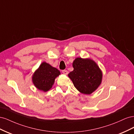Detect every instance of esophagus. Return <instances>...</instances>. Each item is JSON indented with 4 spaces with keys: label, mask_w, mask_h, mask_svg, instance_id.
I'll use <instances>...</instances> for the list:
<instances>
[{
    "label": "esophagus",
    "mask_w": 134,
    "mask_h": 134,
    "mask_svg": "<svg viewBox=\"0 0 134 134\" xmlns=\"http://www.w3.org/2000/svg\"><path fill=\"white\" fill-rule=\"evenodd\" d=\"M63 73L64 74H65V75H67L69 73V72L67 70H63Z\"/></svg>",
    "instance_id": "34e87169"
}]
</instances>
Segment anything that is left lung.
<instances>
[{
	"label": "left lung",
	"instance_id": "8db88e82",
	"mask_svg": "<svg viewBox=\"0 0 134 134\" xmlns=\"http://www.w3.org/2000/svg\"><path fill=\"white\" fill-rule=\"evenodd\" d=\"M73 71L68 74L74 87L80 93L91 94L102 83L103 74L94 60L77 58L72 63Z\"/></svg>",
	"mask_w": 134,
	"mask_h": 134
}]
</instances>
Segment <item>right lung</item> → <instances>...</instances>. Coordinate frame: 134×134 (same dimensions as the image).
<instances>
[{
    "mask_svg": "<svg viewBox=\"0 0 134 134\" xmlns=\"http://www.w3.org/2000/svg\"><path fill=\"white\" fill-rule=\"evenodd\" d=\"M59 75L58 69L44 62L32 75V83L38 90L46 92L52 87L56 78Z\"/></svg>",
    "mask_w": 134,
    "mask_h": 134,
    "instance_id": "add662e5",
    "label": "right lung"
}]
</instances>
